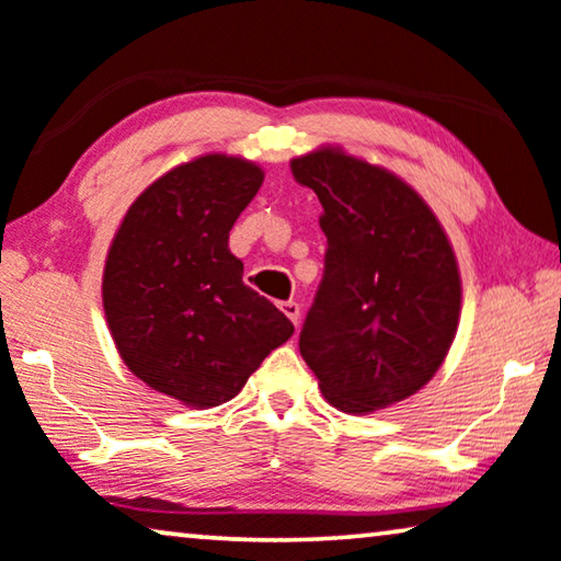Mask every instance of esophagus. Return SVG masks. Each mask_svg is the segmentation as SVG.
Instances as JSON below:
<instances>
[{
	"instance_id": "34e87169",
	"label": "esophagus",
	"mask_w": 561,
	"mask_h": 561,
	"mask_svg": "<svg viewBox=\"0 0 561 561\" xmlns=\"http://www.w3.org/2000/svg\"><path fill=\"white\" fill-rule=\"evenodd\" d=\"M282 312L287 314V318L295 322V325H299V305L295 302V299H289V302H282Z\"/></svg>"
}]
</instances>
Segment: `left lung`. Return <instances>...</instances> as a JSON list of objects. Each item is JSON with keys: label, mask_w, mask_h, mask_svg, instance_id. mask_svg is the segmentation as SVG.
Masks as SVG:
<instances>
[{"label": "left lung", "mask_w": 561, "mask_h": 561, "mask_svg": "<svg viewBox=\"0 0 561 561\" xmlns=\"http://www.w3.org/2000/svg\"><path fill=\"white\" fill-rule=\"evenodd\" d=\"M322 205L325 272L299 353L330 404L368 414L437 374L460 322V272L445 228L393 172L320 147L289 162Z\"/></svg>", "instance_id": "1"}]
</instances>
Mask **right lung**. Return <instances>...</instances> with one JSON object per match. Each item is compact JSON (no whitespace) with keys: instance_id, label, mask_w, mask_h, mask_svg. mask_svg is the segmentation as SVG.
I'll return each instance as SVG.
<instances>
[{"instance_id":"add662e5","label":"right lung","mask_w":561,"mask_h":561,"mask_svg":"<svg viewBox=\"0 0 561 561\" xmlns=\"http://www.w3.org/2000/svg\"><path fill=\"white\" fill-rule=\"evenodd\" d=\"M264 183L243 157L203 154L157 178L108 247L104 312L122 360L185 407L226 404L295 325L243 284L228 231Z\"/></svg>"}]
</instances>
